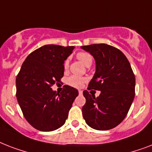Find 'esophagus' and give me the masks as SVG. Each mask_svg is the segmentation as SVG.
<instances>
[{"label":"esophagus","mask_w":152,"mask_h":152,"mask_svg":"<svg viewBox=\"0 0 152 152\" xmlns=\"http://www.w3.org/2000/svg\"><path fill=\"white\" fill-rule=\"evenodd\" d=\"M79 94H80V95H82V94H83V91H79Z\"/></svg>","instance_id":"obj_1"}]
</instances>
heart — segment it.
<instances>
[{
    "label": "heart",
    "mask_w": 152,
    "mask_h": 152,
    "mask_svg": "<svg viewBox=\"0 0 152 152\" xmlns=\"http://www.w3.org/2000/svg\"><path fill=\"white\" fill-rule=\"evenodd\" d=\"M76 57L77 59L83 63L85 66L89 67L92 63V57L91 55L88 52L85 51H81L76 53ZM69 66V61L66 60L64 63V69H67ZM86 78L84 77H81L79 76H69V78L67 79V83L71 87L76 88H81L83 84L86 82Z\"/></svg>",
    "instance_id": "obj_1"
}]
</instances>
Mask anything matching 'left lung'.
Here are the masks:
<instances>
[{"label": "left lung", "mask_w": 152, "mask_h": 152, "mask_svg": "<svg viewBox=\"0 0 152 152\" xmlns=\"http://www.w3.org/2000/svg\"><path fill=\"white\" fill-rule=\"evenodd\" d=\"M81 48L90 53L96 62V71L88 89L101 91L95 98L94 94L83 91V118L95 129H113L125 119L135 97L136 80L129 61L120 50L107 44Z\"/></svg>", "instance_id": "left-lung-1"}]
</instances>
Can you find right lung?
Instances as JSON below:
<instances>
[{"instance_id": "1", "label": "right lung", "mask_w": 152, "mask_h": 152, "mask_svg": "<svg viewBox=\"0 0 152 152\" xmlns=\"http://www.w3.org/2000/svg\"><path fill=\"white\" fill-rule=\"evenodd\" d=\"M74 46L46 45L31 53L23 63L16 80V98L30 125L42 132L64 125L78 91L64 85L61 93L51 87L64 76V61Z\"/></svg>"}]
</instances>
